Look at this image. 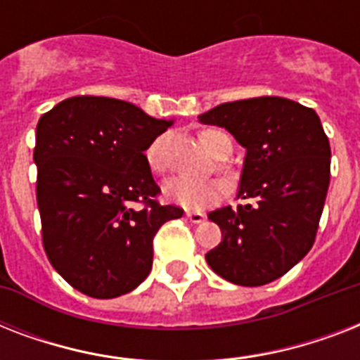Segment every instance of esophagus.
Listing matches in <instances>:
<instances>
[{
	"instance_id": "obj_1",
	"label": "esophagus",
	"mask_w": 360,
	"mask_h": 360,
	"mask_svg": "<svg viewBox=\"0 0 360 360\" xmlns=\"http://www.w3.org/2000/svg\"><path fill=\"white\" fill-rule=\"evenodd\" d=\"M186 220H191L192 224H200L205 220V214L202 211H186Z\"/></svg>"
}]
</instances>
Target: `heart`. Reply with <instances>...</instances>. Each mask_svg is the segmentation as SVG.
<instances>
[{"label": "heart", "mask_w": 360, "mask_h": 360, "mask_svg": "<svg viewBox=\"0 0 360 360\" xmlns=\"http://www.w3.org/2000/svg\"><path fill=\"white\" fill-rule=\"evenodd\" d=\"M200 141L213 157L226 158L231 153V140L217 129H205L200 132ZM146 162L151 172H166V138H157L146 149ZM224 194V185L217 179L194 181L185 177H175L164 185V196L172 203L185 209H202L217 202Z\"/></svg>", "instance_id": "obj_1"}]
</instances>
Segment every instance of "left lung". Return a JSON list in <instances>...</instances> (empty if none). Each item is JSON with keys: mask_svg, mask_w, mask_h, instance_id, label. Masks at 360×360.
<instances>
[{"mask_svg": "<svg viewBox=\"0 0 360 360\" xmlns=\"http://www.w3.org/2000/svg\"><path fill=\"white\" fill-rule=\"evenodd\" d=\"M198 120L219 124L246 149L237 209H217L222 240L209 267L237 285L280 278L312 248L330 181V146L312 108L290 98L220 104Z\"/></svg>", "mask_w": 360, "mask_h": 360, "instance_id": "1", "label": "left lung"}]
</instances>
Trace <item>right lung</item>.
<instances>
[{
	"label": "right lung",
	"instance_id": "right-lung-1",
	"mask_svg": "<svg viewBox=\"0 0 360 360\" xmlns=\"http://www.w3.org/2000/svg\"><path fill=\"white\" fill-rule=\"evenodd\" d=\"M172 124L91 95L61 101L39 120L33 160L42 245L75 290L114 299L147 278L153 237L183 217V209L158 203L143 155Z\"/></svg>",
	"mask_w": 360,
	"mask_h": 360
}]
</instances>
